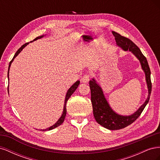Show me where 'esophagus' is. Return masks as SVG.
I'll use <instances>...</instances> for the list:
<instances>
[{
	"label": "esophagus",
	"mask_w": 160,
	"mask_h": 160,
	"mask_svg": "<svg viewBox=\"0 0 160 160\" xmlns=\"http://www.w3.org/2000/svg\"><path fill=\"white\" fill-rule=\"evenodd\" d=\"M89 77H90V75L89 74L84 75L83 78H82V81H83L85 83H88L89 81Z\"/></svg>",
	"instance_id": "1"
}]
</instances>
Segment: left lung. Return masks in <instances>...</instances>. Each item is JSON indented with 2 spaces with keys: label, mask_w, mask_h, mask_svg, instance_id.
<instances>
[{
  "label": "left lung",
  "mask_w": 160,
  "mask_h": 160,
  "mask_svg": "<svg viewBox=\"0 0 160 160\" xmlns=\"http://www.w3.org/2000/svg\"><path fill=\"white\" fill-rule=\"evenodd\" d=\"M117 45L124 51H129L136 57L142 65V68L146 75V80L148 89V96L145 103L139 108V109L132 115H121L115 113L111 109L107 99H105L103 92L97 81L93 79L89 81V87L91 89V100L93 106V111L94 118L101 125L105 128L110 130H118L126 128L130 124L133 123L139 115H141L149 102V97L152 92V82H151V71L148 61L139 47L128 38L123 37L119 33L112 31Z\"/></svg>",
  "instance_id": "left-lung-1"
}]
</instances>
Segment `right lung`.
Returning a JSON list of instances; mask_svg holds the SVG:
<instances>
[{"label":"right lung","instance_id":"obj_1","mask_svg":"<svg viewBox=\"0 0 160 160\" xmlns=\"http://www.w3.org/2000/svg\"><path fill=\"white\" fill-rule=\"evenodd\" d=\"M44 37V35H42V36H40V37H37V38H35V39H34L32 41H36V40H37V39H39V38H42V37ZM32 41H31V42H32ZM28 44V42H27V43H25V45H23L21 48H19V49H18V51H17V52L15 53V55H14V57H13V58H12V59L11 60V61L10 62V63H9V65H8V81H9V77H8V73H9V69H10V67H11V63H12V62L13 61V60H14V58H15L19 53L21 52V51L24 49V47H26L27 45ZM79 83H80V81H76L75 83L72 85L71 88L68 89V91H67V94H66V97H65V104H64V109H63V111H62V115H61V117L59 118V119L57 121V123H55L54 125H52V126H51L50 128H47V129H40L41 131H42V132H45V131H49V130H51V129H55V128H57V127H58V126H59V125H61L62 123H63V122H64V120H65V116H66V113H67V109H66V104H67V101H68V99H69V98L71 97V95L74 93L75 92V91L77 89V88H78V86H79Z\"/></svg>","mask_w":160,"mask_h":160}]
</instances>
